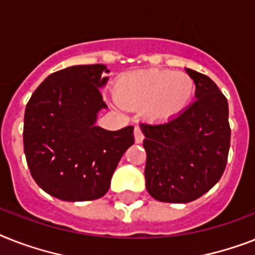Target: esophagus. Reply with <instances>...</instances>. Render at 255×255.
Instances as JSON below:
<instances>
[{"mask_svg": "<svg viewBox=\"0 0 255 255\" xmlns=\"http://www.w3.org/2000/svg\"><path fill=\"white\" fill-rule=\"evenodd\" d=\"M144 140V133H142V129L140 127H134V141L140 144Z\"/></svg>", "mask_w": 255, "mask_h": 255, "instance_id": "obj_1", "label": "esophagus"}]
</instances>
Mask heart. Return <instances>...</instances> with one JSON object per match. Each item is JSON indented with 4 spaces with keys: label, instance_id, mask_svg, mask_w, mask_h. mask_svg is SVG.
Returning <instances> with one entry per match:
<instances>
[{
    "label": "heart",
    "instance_id": "obj_1",
    "mask_svg": "<svg viewBox=\"0 0 255 255\" xmlns=\"http://www.w3.org/2000/svg\"><path fill=\"white\" fill-rule=\"evenodd\" d=\"M195 93L188 74L174 70H140L124 74L115 85V98L126 109H144L153 119H169L187 106Z\"/></svg>",
    "mask_w": 255,
    "mask_h": 255
}]
</instances>
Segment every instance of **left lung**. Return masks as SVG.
I'll return each instance as SVG.
<instances>
[{"mask_svg": "<svg viewBox=\"0 0 255 255\" xmlns=\"http://www.w3.org/2000/svg\"><path fill=\"white\" fill-rule=\"evenodd\" d=\"M196 101L165 123H141L145 186L158 202L188 203L221 178L228 161V101L208 76L192 69Z\"/></svg>", "mask_w": 255, "mask_h": 255, "instance_id": "1", "label": "left lung"}]
</instances>
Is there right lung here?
<instances>
[{"label": "right lung", "instance_id": "right-lung-1", "mask_svg": "<svg viewBox=\"0 0 255 255\" xmlns=\"http://www.w3.org/2000/svg\"><path fill=\"white\" fill-rule=\"evenodd\" d=\"M102 64L74 65L49 74L26 106L23 146L34 181L67 202L102 198L122 156L134 142L133 127L95 126L107 107L101 94Z\"/></svg>", "mask_w": 255, "mask_h": 255}]
</instances>
